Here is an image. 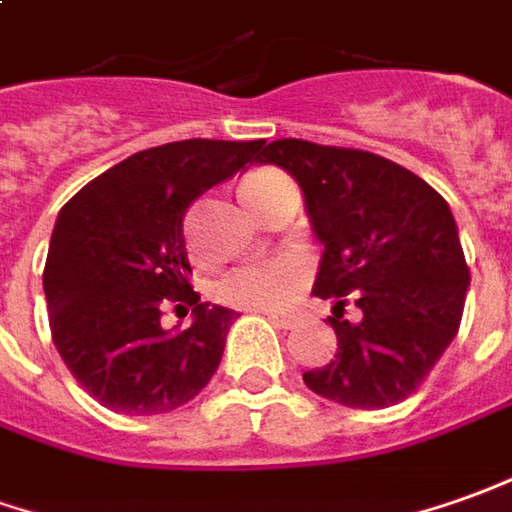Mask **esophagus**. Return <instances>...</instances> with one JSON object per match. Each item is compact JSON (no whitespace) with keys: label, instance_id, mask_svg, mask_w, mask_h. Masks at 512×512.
<instances>
[{"label":"esophagus","instance_id":"obj_1","mask_svg":"<svg viewBox=\"0 0 512 512\" xmlns=\"http://www.w3.org/2000/svg\"><path fill=\"white\" fill-rule=\"evenodd\" d=\"M267 320L273 323V326H278V329H292L298 320L295 317H278V315H267Z\"/></svg>","mask_w":512,"mask_h":512}]
</instances>
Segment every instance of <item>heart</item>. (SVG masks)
I'll list each match as a JSON object with an SVG mask.
<instances>
[{"instance_id": "b5f03b06", "label": "heart", "mask_w": 512, "mask_h": 512, "mask_svg": "<svg viewBox=\"0 0 512 512\" xmlns=\"http://www.w3.org/2000/svg\"><path fill=\"white\" fill-rule=\"evenodd\" d=\"M281 183H290V178L273 169L256 172L242 183V197L250 209L256 211L264 197ZM306 278H309V267L295 256L259 259V262H245L228 270L214 284V295L225 306H236L245 312H284L301 292Z\"/></svg>"}]
</instances>
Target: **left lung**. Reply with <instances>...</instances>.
Returning <instances> with one entry per match:
<instances>
[{"label": "left lung", "mask_w": 512, "mask_h": 512, "mask_svg": "<svg viewBox=\"0 0 512 512\" xmlns=\"http://www.w3.org/2000/svg\"><path fill=\"white\" fill-rule=\"evenodd\" d=\"M256 164L298 181L312 231L323 242L315 295L334 312L337 354L303 373L317 396L354 410H382L418 390L457 337L468 264L449 203L415 172L382 155L303 139L262 144Z\"/></svg>", "instance_id": "left-lung-1"}]
</instances>
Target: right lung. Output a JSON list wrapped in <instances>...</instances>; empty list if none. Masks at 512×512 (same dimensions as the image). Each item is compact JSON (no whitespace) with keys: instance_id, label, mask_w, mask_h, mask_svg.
I'll use <instances>...</instances> for the list:
<instances>
[{"instance_id":"obj_1","label":"right lung","mask_w":512,"mask_h":512,"mask_svg":"<svg viewBox=\"0 0 512 512\" xmlns=\"http://www.w3.org/2000/svg\"><path fill=\"white\" fill-rule=\"evenodd\" d=\"M259 142L186 139L130 155L58 214L47 267L49 329L72 376L102 407L158 415L183 407L220 365L234 309L189 287L186 209L253 164ZM193 306V326L160 329V306Z\"/></svg>"}]
</instances>
